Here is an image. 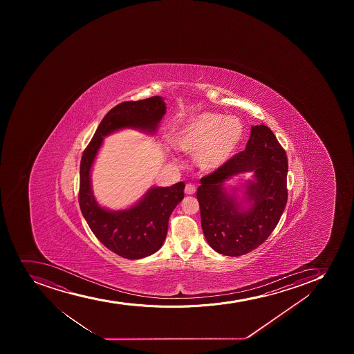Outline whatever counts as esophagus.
Returning a JSON list of instances; mask_svg holds the SVG:
<instances>
[{"instance_id": "esophagus-1", "label": "esophagus", "mask_w": 354, "mask_h": 354, "mask_svg": "<svg viewBox=\"0 0 354 354\" xmlns=\"http://www.w3.org/2000/svg\"><path fill=\"white\" fill-rule=\"evenodd\" d=\"M185 193L187 195H194V194L196 193V187L192 185V183H188V185H186V188H185Z\"/></svg>"}]
</instances>
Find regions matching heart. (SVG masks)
<instances>
[{"mask_svg":"<svg viewBox=\"0 0 354 354\" xmlns=\"http://www.w3.org/2000/svg\"><path fill=\"white\" fill-rule=\"evenodd\" d=\"M245 136V127L236 116L203 112L190 116L175 135V145L195 154V162L204 171H219L234 157Z\"/></svg>","mask_w":354,"mask_h":354,"instance_id":"1","label":"heart"}]
</instances>
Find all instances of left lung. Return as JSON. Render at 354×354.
<instances>
[{
	"label": "left lung",
	"instance_id": "1",
	"mask_svg": "<svg viewBox=\"0 0 354 354\" xmlns=\"http://www.w3.org/2000/svg\"><path fill=\"white\" fill-rule=\"evenodd\" d=\"M286 152L264 124L252 126L245 149L219 171L200 180L197 200L204 236L211 248L225 256H241L262 245L272 233L286 207ZM252 172L244 184L230 189L235 174Z\"/></svg>",
	"mask_w": 354,
	"mask_h": 354
}]
</instances>
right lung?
<instances>
[{
	"label": "right lung",
	"mask_w": 354,
	"mask_h": 354,
	"mask_svg": "<svg viewBox=\"0 0 354 354\" xmlns=\"http://www.w3.org/2000/svg\"><path fill=\"white\" fill-rule=\"evenodd\" d=\"M165 114L166 104L159 95L121 102L106 114L82 156L78 197L82 214L99 241L123 259H143L161 248L169 216L185 196V183L151 187L131 207L109 210L102 207L93 195L92 166L106 136L122 129L154 135Z\"/></svg>",
	"instance_id": "1"
}]
</instances>
